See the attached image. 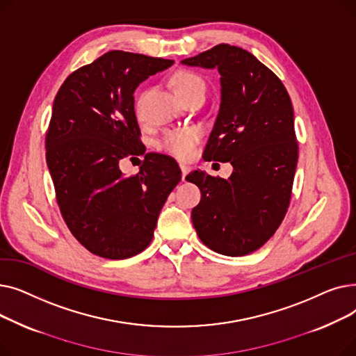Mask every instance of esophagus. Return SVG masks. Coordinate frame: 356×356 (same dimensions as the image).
<instances>
[{"label": "esophagus", "instance_id": "1", "mask_svg": "<svg viewBox=\"0 0 356 356\" xmlns=\"http://www.w3.org/2000/svg\"><path fill=\"white\" fill-rule=\"evenodd\" d=\"M180 170H181V180L184 181L186 176H188L189 172H191V167L186 165V164H180Z\"/></svg>", "mask_w": 356, "mask_h": 356}]
</instances>
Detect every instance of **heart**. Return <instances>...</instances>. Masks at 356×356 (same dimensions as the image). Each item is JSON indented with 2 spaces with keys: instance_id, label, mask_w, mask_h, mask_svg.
I'll return each mask as SVG.
<instances>
[{
  "instance_id": "obj_1",
  "label": "heart",
  "mask_w": 356,
  "mask_h": 356,
  "mask_svg": "<svg viewBox=\"0 0 356 356\" xmlns=\"http://www.w3.org/2000/svg\"><path fill=\"white\" fill-rule=\"evenodd\" d=\"M175 90L179 98L188 95L195 89H204V82L197 73L191 70H179L173 74L172 78ZM141 102L143 95H140L136 101V112L140 115L141 112ZM200 140V131L197 128H183V129H173L168 131L160 140V147L165 153L172 154L180 160L191 159Z\"/></svg>"
}]
</instances>
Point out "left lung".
Listing matches in <instances>:
<instances>
[{
	"label": "left lung",
	"instance_id": "obj_1",
	"mask_svg": "<svg viewBox=\"0 0 356 356\" xmlns=\"http://www.w3.org/2000/svg\"><path fill=\"white\" fill-rule=\"evenodd\" d=\"M181 63L218 69L220 106L203 159L234 167L229 179L199 170L186 176L202 193L193 227L218 254H251L274 235L290 204L298 144L289 92L274 72L236 46L222 43Z\"/></svg>",
	"mask_w": 356,
	"mask_h": 356
}]
</instances>
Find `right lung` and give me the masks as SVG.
Wrapping results in <instances>:
<instances>
[{
  "label": "right lung",
  "mask_w": 356,
  "mask_h": 356,
  "mask_svg": "<svg viewBox=\"0 0 356 356\" xmlns=\"http://www.w3.org/2000/svg\"><path fill=\"white\" fill-rule=\"evenodd\" d=\"M175 62L112 50L70 73L53 102L46 161L69 231L92 254L124 259L153 239L159 213L181 179L170 156L147 153L125 177L120 161L145 153L134 92Z\"/></svg>",
  "instance_id": "obj_1"
}]
</instances>
